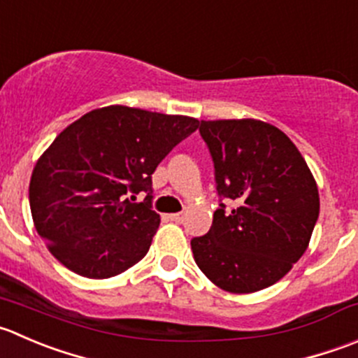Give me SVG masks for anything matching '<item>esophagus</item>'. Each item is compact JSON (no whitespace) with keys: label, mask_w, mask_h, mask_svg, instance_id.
Here are the masks:
<instances>
[{"label":"esophagus","mask_w":358,"mask_h":358,"mask_svg":"<svg viewBox=\"0 0 358 358\" xmlns=\"http://www.w3.org/2000/svg\"><path fill=\"white\" fill-rule=\"evenodd\" d=\"M168 218L171 222H176V224H180V222H183V218H185V213H171V215H168Z\"/></svg>","instance_id":"34e87169"}]
</instances>
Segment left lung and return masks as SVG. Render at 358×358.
Listing matches in <instances>:
<instances>
[{
  "mask_svg": "<svg viewBox=\"0 0 358 358\" xmlns=\"http://www.w3.org/2000/svg\"><path fill=\"white\" fill-rule=\"evenodd\" d=\"M220 197L238 206L213 213L204 236L190 241L208 280L231 294L275 285L310 245L318 220V187L283 131L255 119L201 120Z\"/></svg>",
  "mask_w": 358,
  "mask_h": 358,
  "instance_id": "8db88e82",
  "label": "left lung"
}]
</instances>
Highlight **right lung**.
Wrapping results in <instances>:
<instances>
[{
	"instance_id": "right-lung-1",
	"label": "right lung",
	"mask_w": 358,
	"mask_h": 358,
	"mask_svg": "<svg viewBox=\"0 0 358 358\" xmlns=\"http://www.w3.org/2000/svg\"><path fill=\"white\" fill-rule=\"evenodd\" d=\"M197 127L192 117L122 105L69 124L38 159L29 182L34 227L52 255L92 280L140 262L161 224L152 210V173ZM140 192L148 197L131 203L129 194Z\"/></svg>"
}]
</instances>
